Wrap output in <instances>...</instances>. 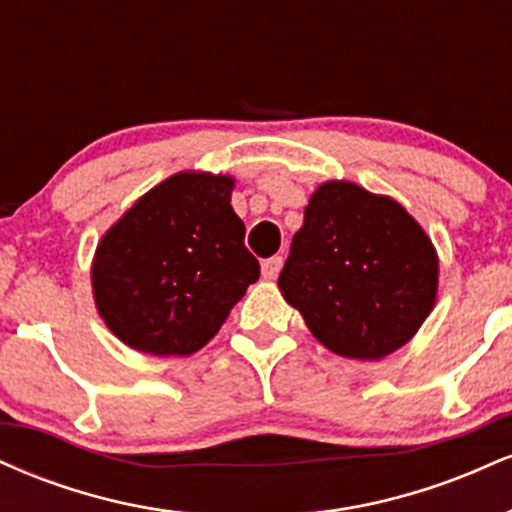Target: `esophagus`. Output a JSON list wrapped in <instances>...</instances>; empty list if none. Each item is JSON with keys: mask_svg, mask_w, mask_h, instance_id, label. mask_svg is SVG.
Segmentation results:
<instances>
[{"mask_svg": "<svg viewBox=\"0 0 512 512\" xmlns=\"http://www.w3.org/2000/svg\"><path fill=\"white\" fill-rule=\"evenodd\" d=\"M281 264H284V260H281L279 255L264 260L262 262V276H264V279H269V281L276 279V276H279V272H281Z\"/></svg>", "mask_w": 512, "mask_h": 512, "instance_id": "34e87169", "label": "esophagus"}]
</instances>
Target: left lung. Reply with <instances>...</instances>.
<instances>
[{
    "label": "left lung",
    "mask_w": 512,
    "mask_h": 512,
    "mask_svg": "<svg viewBox=\"0 0 512 512\" xmlns=\"http://www.w3.org/2000/svg\"><path fill=\"white\" fill-rule=\"evenodd\" d=\"M279 289L317 342L375 361L424 325L436 303L438 257L395 199L330 180L305 207Z\"/></svg>",
    "instance_id": "obj_1"
}]
</instances>
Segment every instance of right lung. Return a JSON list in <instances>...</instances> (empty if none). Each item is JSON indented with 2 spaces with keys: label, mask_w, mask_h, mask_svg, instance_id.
Wrapping results in <instances>:
<instances>
[{
  "label": "right lung",
  "mask_w": 512,
  "mask_h": 512,
  "mask_svg": "<svg viewBox=\"0 0 512 512\" xmlns=\"http://www.w3.org/2000/svg\"><path fill=\"white\" fill-rule=\"evenodd\" d=\"M231 190L228 175H170L105 233L93 298L120 342L154 356L195 354L260 279Z\"/></svg>",
  "instance_id": "add662e5"
}]
</instances>
